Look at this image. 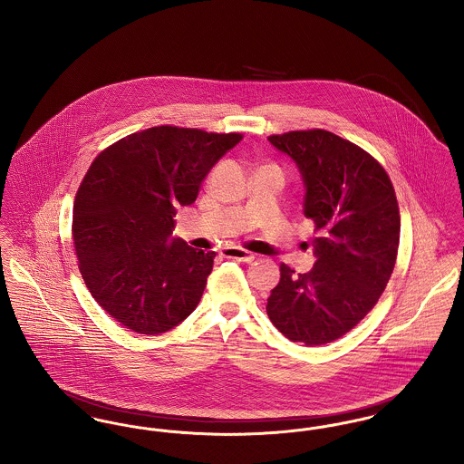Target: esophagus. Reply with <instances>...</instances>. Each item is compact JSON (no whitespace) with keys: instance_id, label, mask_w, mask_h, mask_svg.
<instances>
[{"instance_id":"1","label":"esophagus","mask_w":464,"mask_h":464,"mask_svg":"<svg viewBox=\"0 0 464 464\" xmlns=\"http://www.w3.org/2000/svg\"><path fill=\"white\" fill-rule=\"evenodd\" d=\"M222 257L226 259H235V261H242V263H252L254 261V254L238 248V246H227L221 252Z\"/></svg>"}]
</instances>
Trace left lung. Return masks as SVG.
I'll return each instance as SVG.
<instances>
[{
    "label": "left lung",
    "mask_w": 464,
    "mask_h": 464,
    "mask_svg": "<svg viewBox=\"0 0 464 464\" xmlns=\"http://www.w3.org/2000/svg\"><path fill=\"white\" fill-rule=\"evenodd\" d=\"M304 184V218L314 222L308 273L282 265L267 316L294 343L327 344L374 308L397 261L400 212L393 184L372 156L327 130L271 135Z\"/></svg>",
    "instance_id": "obj_1"
}]
</instances>
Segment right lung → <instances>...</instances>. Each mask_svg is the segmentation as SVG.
<instances>
[{"mask_svg":"<svg viewBox=\"0 0 464 464\" xmlns=\"http://www.w3.org/2000/svg\"><path fill=\"white\" fill-rule=\"evenodd\" d=\"M242 139L153 127L90 165L74 199L72 240L90 294L125 329L163 334L198 306L216 252L172 237L174 218Z\"/></svg>","mask_w":464,"mask_h":464,"instance_id":"right-lung-1","label":"right lung"}]
</instances>
